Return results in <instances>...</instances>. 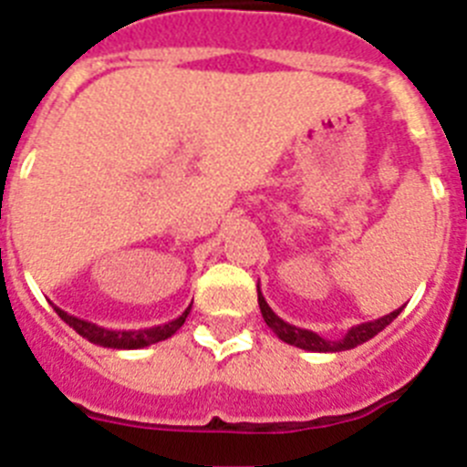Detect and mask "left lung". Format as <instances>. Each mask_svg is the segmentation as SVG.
Returning a JSON list of instances; mask_svg holds the SVG:
<instances>
[{"label": "left lung", "mask_w": 467, "mask_h": 467, "mask_svg": "<svg viewBox=\"0 0 467 467\" xmlns=\"http://www.w3.org/2000/svg\"><path fill=\"white\" fill-rule=\"evenodd\" d=\"M258 304H260V311H263V317H265V322H267V327L272 329L274 334H276L278 338H281L283 343H290V346L302 348V350H308V352L352 350V348L361 346V343H366L368 338L376 337L378 332H382V329H385L391 320H396V316L403 311V306H400V308H396V311L387 313V316L378 317V320L361 322V325L350 327L346 337L337 338V341H329V338H322L320 334L311 332V329H302V327H295V325H290V322L281 320V317L272 311V306L265 302L263 293H260V285H258Z\"/></svg>", "instance_id": "1"}]
</instances>
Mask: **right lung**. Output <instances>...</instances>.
Masks as SVG:
<instances>
[{
	"label": "right lung",
	"mask_w": 467,
	"mask_h": 467,
	"mask_svg": "<svg viewBox=\"0 0 467 467\" xmlns=\"http://www.w3.org/2000/svg\"><path fill=\"white\" fill-rule=\"evenodd\" d=\"M55 311L68 327H73V329L89 343H96V346L103 348H115V350H140V348H147L151 346V343L165 341V338L172 337V334L184 325L186 317H189L191 304L180 317L163 322V325L147 327V329H108V327H99L89 320H80V317L62 311L59 306H55Z\"/></svg>",
	"instance_id": "add662e5"
}]
</instances>
